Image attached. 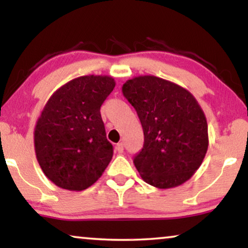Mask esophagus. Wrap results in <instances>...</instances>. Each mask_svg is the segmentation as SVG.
<instances>
[{"instance_id": "1", "label": "esophagus", "mask_w": 248, "mask_h": 248, "mask_svg": "<svg viewBox=\"0 0 248 248\" xmlns=\"http://www.w3.org/2000/svg\"><path fill=\"white\" fill-rule=\"evenodd\" d=\"M116 150L118 151V154H123V152H124V143H123V142H120V143H117Z\"/></svg>"}]
</instances>
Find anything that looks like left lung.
Instances as JSON below:
<instances>
[{"label": "left lung", "mask_w": 248, "mask_h": 248, "mask_svg": "<svg viewBox=\"0 0 248 248\" xmlns=\"http://www.w3.org/2000/svg\"><path fill=\"white\" fill-rule=\"evenodd\" d=\"M122 91L143 128V148L133 160L142 179L162 189L188 181L209 145L208 123L198 100L185 88L155 76L127 80Z\"/></svg>", "instance_id": "obj_1"}]
</instances>
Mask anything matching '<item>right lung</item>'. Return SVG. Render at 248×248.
Here are the masks:
<instances>
[{"instance_id":"obj_1","label":"right lung","mask_w":248,"mask_h":248,"mask_svg":"<svg viewBox=\"0 0 248 248\" xmlns=\"http://www.w3.org/2000/svg\"><path fill=\"white\" fill-rule=\"evenodd\" d=\"M115 84L108 76L76 78L59 88L43 108L33 133L36 157L59 187H90L113 158L100 106Z\"/></svg>"}]
</instances>
